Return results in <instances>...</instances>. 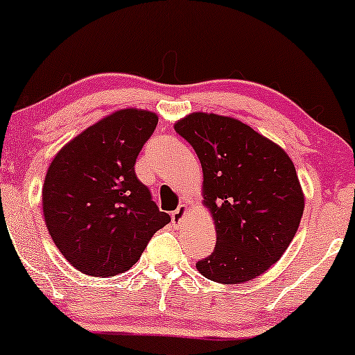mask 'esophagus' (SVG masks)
Segmentation results:
<instances>
[{
	"label": "esophagus",
	"instance_id": "34e87169",
	"mask_svg": "<svg viewBox=\"0 0 355 355\" xmlns=\"http://www.w3.org/2000/svg\"><path fill=\"white\" fill-rule=\"evenodd\" d=\"M187 211H189V205H187V203H181V205H179V207L176 208V211H173V215H171L174 225H176V226L181 225L182 220H184V218H186V215H187Z\"/></svg>",
	"mask_w": 355,
	"mask_h": 355
}]
</instances>
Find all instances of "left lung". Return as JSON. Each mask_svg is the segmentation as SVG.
<instances>
[{
  "instance_id": "8db88e82",
  "label": "left lung",
  "mask_w": 355,
  "mask_h": 355,
  "mask_svg": "<svg viewBox=\"0 0 355 355\" xmlns=\"http://www.w3.org/2000/svg\"><path fill=\"white\" fill-rule=\"evenodd\" d=\"M174 130L196 150L203 171V205L211 213L216 245L197 261L198 273L220 284L263 275L294 239L305 198L293 159L242 123L191 113Z\"/></svg>"
}]
</instances>
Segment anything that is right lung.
<instances>
[{
    "mask_svg": "<svg viewBox=\"0 0 355 355\" xmlns=\"http://www.w3.org/2000/svg\"><path fill=\"white\" fill-rule=\"evenodd\" d=\"M158 116L124 108L69 140L48 168L43 218L62 257L89 276L128 271L171 218L135 176Z\"/></svg>",
    "mask_w": 355,
    "mask_h": 355,
    "instance_id": "1",
    "label": "right lung"
}]
</instances>
